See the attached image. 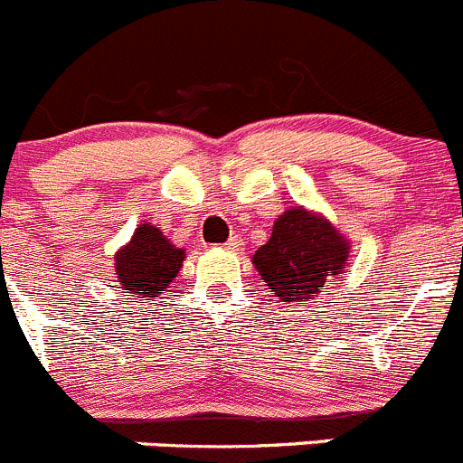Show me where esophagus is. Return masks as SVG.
Segmentation results:
<instances>
[{
    "instance_id": "1",
    "label": "esophagus",
    "mask_w": 463,
    "mask_h": 463,
    "mask_svg": "<svg viewBox=\"0 0 463 463\" xmlns=\"http://www.w3.org/2000/svg\"><path fill=\"white\" fill-rule=\"evenodd\" d=\"M241 244H244V241H241V237L232 235L231 240L226 241V249H228V251H241Z\"/></svg>"
}]
</instances>
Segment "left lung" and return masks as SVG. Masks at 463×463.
I'll list each match as a JSON object with an SVG mask.
<instances>
[{"instance_id": "8db88e82", "label": "left lung", "mask_w": 463, "mask_h": 463, "mask_svg": "<svg viewBox=\"0 0 463 463\" xmlns=\"http://www.w3.org/2000/svg\"><path fill=\"white\" fill-rule=\"evenodd\" d=\"M347 258L349 240L329 219L290 207L274 222L269 241L253 253V265L280 301H310L343 274Z\"/></svg>"}]
</instances>
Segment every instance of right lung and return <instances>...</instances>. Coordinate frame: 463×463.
Instances as JSON below:
<instances>
[{"label":"right lung","instance_id":"1","mask_svg":"<svg viewBox=\"0 0 463 463\" xmlns=\"http://www.w3.org/2000/svg\"><path fill=\"white\" fill-rule=\"evenodd\" d=\"M184 260V249H175L162 231L139 223L132 240L116 253V279L128 297L146 301L159 297L168 288Z\"/></svg>","mask_w":463,"mask_h":463}]
</instances>
